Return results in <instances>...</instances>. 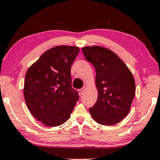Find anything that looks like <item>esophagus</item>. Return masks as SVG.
I'll return each mask as SVG.
<instances>
[{"label": "esophagus", "instance_id": "1", "mask_svg": "<svg viewBox=\"0 0 160 160\" xmlns=\"http://www.w3.org/2000/svg\"><path fill=\"white\" fill-rule=\"evenodd\" d=\"M83 92H84V88H82V89L78 90V93H79L80 95H82L83 93Z\"/></svg>", "mask_w": 160, "mask_h": 160}]
</instances>
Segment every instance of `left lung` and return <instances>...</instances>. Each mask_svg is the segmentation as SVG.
Returning a JSON list of instances; mask_svg holds the SVG:
<instances>
[{"mask_svg": "<svg viewBox=\"0 0 160 160\" xmlns=\"http://www.w3.org/2000/svg\"><path fill=\"white\" fill-rule=\"evenodd\" d=\"M85 59L95 69V85L98 95L89 108L95 121L111 126L128 115L136 92L135 81L128 67L111 50L103 47H85Z\"/></svg>", "mask_w": 160, "mask_h": 160, "instance_id": "1", "label": "left lung"}]
</instances>
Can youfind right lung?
Returning a JSON list of instances; mask_svg holds the SVG:
<instances>
[{
	"instance_id": "add662e5",
	"label": "right lung",
	"mask_w": 160,
	"mask_h": 160,
	"mask_svg": "<svg viewBox=\"0 0 160 160\" xmlns=\"http://www.w3.org/2000/svg\"><path fill=\"white\" fill-rule=\"evenodd\" d=\"M79 52L78 47H52L28 69L23 87L26 103L32 116L45 126L66 122L79 99L71 85V67Z\"/></svg>"
}]
</instances>
